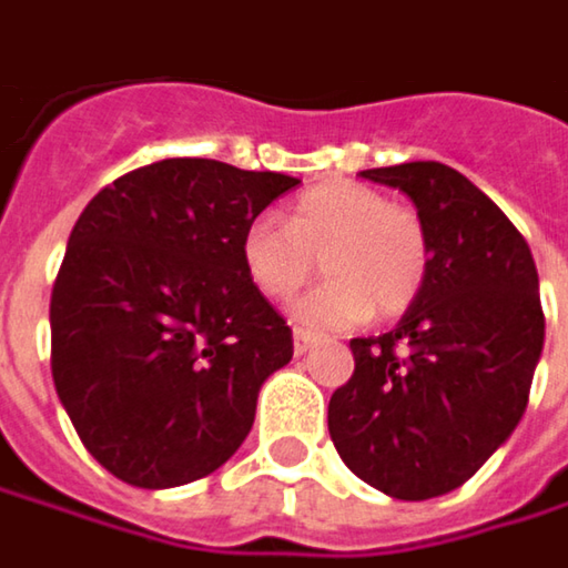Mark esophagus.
Returning a JSON list of instances; mask_svg holds the SVG:
<instances>
[{
    "instance_id": "esophagus-1",
    "label": "esophagus",
    "mask_w": 568,
    "mask_h": 568,
    "mask_svg": "<svg viewBox=\"0 0 568 568\" xmlns=\"http://www.w3.org/2000/svg\"><path fill=\"white\" fill-rule=\"evenodd\" d=\"M292 347H295L298 356H302V353H308L312 347H315V334H312V331H295V334H292Z\"/></svg>"
}]
</instances>
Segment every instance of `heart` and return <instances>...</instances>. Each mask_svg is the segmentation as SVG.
<instances>
[{
	"label": "heart",
	"mask_w": 568,
	"mask_h": 568,
	"mask_svg": "<svg viewBox=\"0 0 568 568\" xmlns=\"http://www.w3.org/2000/svg\"><path fill=\"white\" fill-rule=\"evenodd\" d=\"M251 283L273 302L295 298L321 270L327 283L295 305V321L317 331L353 327L376 315H405L430 273L427 227L408 205L366 183L312 185L292 205L288 224L256 215L241 234Z\"/></svg>",
	"instance_id": "1"
}]
</instances>
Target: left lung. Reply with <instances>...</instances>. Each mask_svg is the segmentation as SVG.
I'll return each mask as SVG.
<instances>
[{
    "label": "left lung",
    "mask_w": 568,
    "mask_h": 568,
    "mask_svg": "<svg viewBox=\"0 0 568 568\" xmlns=\"http://www.w3.org/2000/svg\"><path fill=\"white\" fill-rule=\"evenodd\" d=\"M359 176L415 202L430 273L388 334L351 341L356 366L331 395L327 430L363 483L424 501L473 479L524 415L544 351L540 280L520 231L453 166Z\"/></svg>",
    "instance_id": "left-lung-1"
}]
</instances>
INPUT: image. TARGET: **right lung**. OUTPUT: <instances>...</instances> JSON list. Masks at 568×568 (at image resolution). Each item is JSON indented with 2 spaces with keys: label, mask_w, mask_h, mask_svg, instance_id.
<instances>
[{
  "label": "right lung",
  "mask_w": 568,
  "mask_h": 568,
  "mask_svg": "<svg viewBox=\"0 0 568 568\" xmlns=\"http://www.w3.org/2000/svg\"><path fill=\"white\" fill-rule=\"evenodd\" d=\"M295 185L173 156L105 185L73 224L51 292L53 385L121 483H195L251 434L292 331L251 283L241 234Z\"/></svg>",
  "instance_id": "right-lung-1"
}]
</instances>
